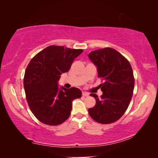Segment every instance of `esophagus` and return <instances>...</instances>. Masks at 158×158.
I'll list each match as a JSON object with an SVG mask.
<instances>
[{
  "instance_id": "34e87169",
  "label": "esophagus",
  "mask_w": 158,
  "mask_h": 158,
  "mask_svg": "<svg viewBox=\"0 0 158 158\" xmlns=\"http://www.w3.org/2000/svg\"><path fill=\"white\" fill-rule=\"evenodd\" d=\"M82 95L84 96V97H88V96L89 95V94L86 92H83L82 93Z\"/></svg>"
}]
</instances>
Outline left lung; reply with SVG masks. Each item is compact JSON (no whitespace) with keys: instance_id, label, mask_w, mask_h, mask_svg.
Here are the masks:
<instances>
[{"instance_id":"1","label":"left lung","mask_w":158,"mask_h":158,"mask_svg":"<svg viewBox=\"0 0 158 158\" xmlns=\"http://www.w3.org/2000/svg\"><path fill=\"white\" fill-rule=\"evenodd\" d=\"M89 57L97 66L98 78L104 81L100 98L90 93L96 104L89 109V115L99 123H112L121 118L130 105L135 87L132 68L127 58L110 47L93 51Z\"/></svg>"}]
</instances>
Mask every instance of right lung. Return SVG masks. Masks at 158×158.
<instances>
[{"label":"right lung","mask_w":158,"mask_h":158,"mask_svg":"<svg viewBox=\"0 0 158 158\" xmlns=\"http://www.w3.org/2000/svg\"><path fill=\"white\" fill-rule=\"evenodd\" d=\"M83 52L52 45L37 53L28 65L23 78L26 98L32 113L42 123H63L70 116L72 102L81 97L77 88L58 89V81Z\"/></svg>","instance_id":"right-lung-1"}]
</instances>
